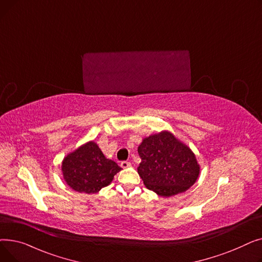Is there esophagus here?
<instances>
[{
    "instance_id": "obj_1",
    "label": "esophagus",
    "mask_w": 262,
    "mask_h": 262,
    "mask_svg": "<svg viewBox=\"0 0 262 262\" xmlns=\"http://www.w3.org/2000/svg\"><path fill=\"white\" fill-rule=\"evenodd\" d=\"M120 166H121V168H123V169H126V168H129V167H130V163H129L128 161H122Z\"/></svg>"
}]
</instances>
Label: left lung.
I'll list each match as a JSON object with an SVG mask.
<instances>
[{"label":"left lung","instance_id":"obj_1","mask_svg":"<svg viewBox=\"0 0 262 262\" xmlns=\"http://www.w3.org/2000/svg\"><path fill=\"white\" fill-rule=\"evenodd\" d=\"M138 153L142 159L139 176L148 190L161 198L183 193L200 176L201 167L193 150L169 130L145 137Z\"/></svg>","mask_w":262,"mask_h":262}]
</instances>
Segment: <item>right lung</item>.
Masks as SVG:
<instances>
[{"label": "right lung", "mask_w": 262, "mask_h": 262, "mask_svg": "<svg viewBox=\"0 0 262 262\" xmlns=\"http://www.w3.org/2000/svg\"><path fill=\"white\" fill-rule=\"evenodd\" d=\"M121 171L118 164L108 159L98 143L90 140L64 156L61 172L66 184L80 193L93 194L112 184Z\"/></svg>", "instance_id": "obj_1"}]
</instances>
